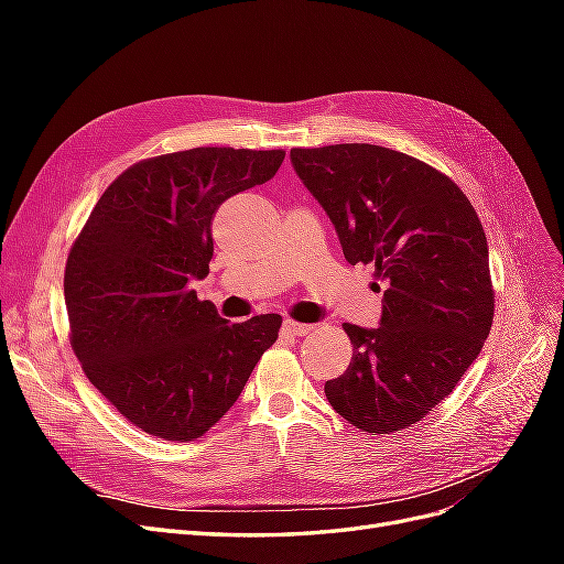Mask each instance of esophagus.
Returning <instances> with one entry per match:
<instances>
[{"mask_svg":"<svg viewBox=\"0 0 564 564\" xmlns=\"http://www.w3.org/2000/svg\"><path fill=\"white\" fill-rule=\"evenodd\" d=\"M313 329H315V324H305V322L284 319V332L294 334V336H308Z\"/></svg>","mask_w":564,"mask_h":564,"instance_id":"obj_1","label":"esophagus"}]
</instances>
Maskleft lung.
<instances>
[{"mask_svg": "<svg viewBox=\"0 0 564 564\" xmlns=\"http://www.w3.org/2000/svg\"><path fill=\"white\" fill-rule=\"evenodd\" d=\"M299 178L327 212L348 263L386 282L381 327L344 324L352 360L324 395L357 429L390 435L445 400L494 319L487 237L464 191L404 152L294 148Z\"/></svg>", "mask_w": 564, "mask_h": 564, "instance_id": "left-lung-1", "label": "left lung"}]
</instances>
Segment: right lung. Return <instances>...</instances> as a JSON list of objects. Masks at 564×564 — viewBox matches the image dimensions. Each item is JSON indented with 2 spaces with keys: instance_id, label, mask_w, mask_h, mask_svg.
<instances>
[{
  "instance_id": "obj_1",
  "label": "right lung",
  "mask_w": 564,
  "mask_h": 564,
  "mask_svg": "<svg viewBox=\"0 0 564 564\" xmlns=\"http://www.w3.org/2000/svg\"><path fill=\"white\" fill-rule=\"evenodd\" d=\"M282 160L284 150L193 148L135 162L67 253L70 346L100 395L148 435L202 437L278 340L280 315L232 324L191 282L209 272L216 209Z\"/></svg>"
}]
</instances>
